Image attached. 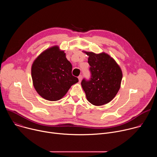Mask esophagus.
I'll return each instance as SVG.
<instances>
[{
	"mask_svg": "<svg viewBox=\"0 0 157 157\" xmlns=\"http://www.w3.org/2000/svg\"><path fill=\"white\" fill-rule=\"evenodd\" d=\"M78 79H79V82H81L82 80V76L80 75L78 76Z\"/></svg>",
	"mask_w": 157,
	"mask_h": 157,
	"instance_id": "obj_1",
	"label": "esophagus"
}]
</instances>
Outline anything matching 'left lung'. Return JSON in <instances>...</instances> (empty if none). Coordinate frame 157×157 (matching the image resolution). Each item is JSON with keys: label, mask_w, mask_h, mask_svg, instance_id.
<instances>
[{"label": "left lung", "mask_w": 157, "mask_h": 157, "mask_svg": "<svg viewBox=\"0 0 157 157\" xmlns=\"http://www.w3.org/2000/svg\"><path fill=\"white\" fill-rule=\"evenodd\" d=\"M88 58L91 78L84 79L81 86L87 101L96 106L102 105L113 100L121 87L122 72L121 67L109 55L82 51Z\"/></svg>", "instance_id": "left-lung-1"}]
</instances>
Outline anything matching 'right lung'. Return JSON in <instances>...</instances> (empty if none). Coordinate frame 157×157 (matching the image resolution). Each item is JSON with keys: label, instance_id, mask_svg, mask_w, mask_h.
Masks as SVG:
<instances>
[{"label": "right lung", "instance_id": "right-lung-1", "mask_svg": "<svg viewBox=\"0 0 157 157\" xmlns=\"http://www.w3.org/2000/svg\"><path fill=\"white\" fill-rule=\"evenodd\" d=\"M72 65L57 45L43 51L32 65L33 84L38 94L50 101L61 99L78 82L72 75Z\"/></svg>", "mask_w": 157, "mask_h": 157}]
</instances>
